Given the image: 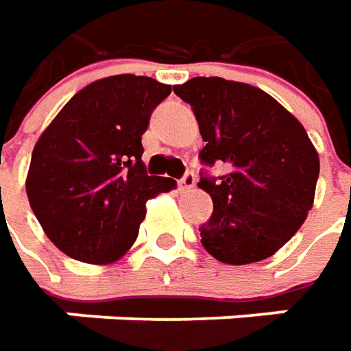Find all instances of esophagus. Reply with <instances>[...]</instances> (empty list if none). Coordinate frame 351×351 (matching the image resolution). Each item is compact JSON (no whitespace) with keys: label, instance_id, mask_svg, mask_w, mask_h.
I'll list each match as a JSON object with an SVG mask.
<instances>
[{"label":"esophagus","instance_id":"esophagus-1","mask_svg":"<svg viewBox=\"0 0 351 351\" xmlns=\"http://www.w3.org/2000/svg\"><path fill=\"white\" fill-rule=\"evenodd\" d=\"M194 184H196V175L192 171H186L184 176L178 180V188L180 190H190V188H194Z\"/></svg>","mask_w":351,"mask_h":351}]
</instances>
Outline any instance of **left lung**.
<instances>
[{
    "mask_svg": "<svg viewBox=\"0 0 351 351\" xmlns=\"http://www.w3.org/2000/svg\"><path fill=\"white\" fill-rule=\"evenodd\" d=\"M175 93L192 106L206 147V167L229 173L199 175L213 202L199 227L202 245L225 264L272 256L295 235L313 208L319 155L305 128L268 93L221 77H192Z\"/></svg>",
    "mask_w": 351,
    "mask_h": 351,
    "instance_id": "left-lung-1",
    "label": "left lung"
}]
</instances>
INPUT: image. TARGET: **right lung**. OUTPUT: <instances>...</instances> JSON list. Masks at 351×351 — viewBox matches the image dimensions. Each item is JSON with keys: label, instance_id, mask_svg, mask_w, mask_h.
<instances>
[{"label": "right lung", "instance_id": "right-lung-1", "mask_svg": "<svg viewBox=\"0 0 351 351\" xmlns=\"http://www.w3.org/2000/svg\"><path fill=\"white\" fill-rule=\"evenodd\" d=\"M171 95L143 75L99 79L75 93L32 149L27 196L44 233L71 258L114 262L138 239L145 202L175 180L149 176L141 136Z\"/></svg>", "mask_w": 351, "mask_h": 351}]
</instances>
